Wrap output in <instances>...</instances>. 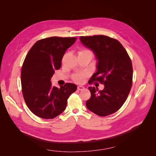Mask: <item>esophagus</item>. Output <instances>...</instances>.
I'll return each mask as SVG.
<instances>
[{
  "label": "esophagus",
  "mask_w": 156,
  "mask_h": 156,
  "mask_svg": "<svg viewBox=\"0 0 156 156\" xmlns=\"http://www.w3.org/2000/svg\"><path fill=\"white\" fill-rule=\"evenodd\" d=\"M84 89V87L83 86H78L77 87V90H83Z\"/></svg>",
  "instance_id": "34e87169"
}]
</instances>
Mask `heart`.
<instances>
[{"label":"heart","mask_w":156,"mask_h":156,"mask_svg":"<svg viewBox=\"0 0 156 156\" xmlns=\"http://www.w3.org/2000/svg\"><path fill=\"white\" fill-rule=\"evenodd\" d=\"M81 54H88L90 55L92 57L93 56V54L92 53V51L89 49H84L80 51L79 52V55ZM84 74H77L75 75L73 77V80L77 83H82L84 81Z\"/></svg>","instance_id":"heart-1"}]
</instances>
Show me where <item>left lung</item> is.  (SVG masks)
Returning <instances> with one entry per match:
<instances>
[{"label": "left lung", "instance_id": "left-lung-1", "mask_svg": "<svg viewBox=\"0 0 156 156\" xmlns=\"http://www.w3.org/2000/svg\"><path fill=\"white\" fill-rule=\"evenodd\" d=\"M80 41L98 60L96 72L90 81L104 84L102 90L88 87L91 97L86 102L87 107L100 116L113 114L123 105L132 86L133 68L129 56L120 42L110 37L81 36Z\"/></svg>", "mask_w": 156, "mask_h": 156}]
</instances>
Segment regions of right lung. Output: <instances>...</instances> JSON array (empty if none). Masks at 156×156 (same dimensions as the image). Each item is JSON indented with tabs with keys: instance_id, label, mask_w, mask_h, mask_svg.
Instances as JSON below:
<instances>
[{
	"instance_id": "add662e5",
	"label": "right lung",
	"mask_w": 156,
	"mask_h": 156,
	"mask_svg": "<svg viewBox=\"0 0 156 156\" xmlns=\"http://www.w3.org/2000/svg\"><path fill=\"white\" fill-rule=\"evenodd\" d=\"M75 37H50L36 41L23 62L21 81L22 92L28 107L41 119H52L66 108L67 100L77 86L66 83L60 88L52 86L55 71L61 67L66 51Z\"/></svg>"
}]
</instances>
